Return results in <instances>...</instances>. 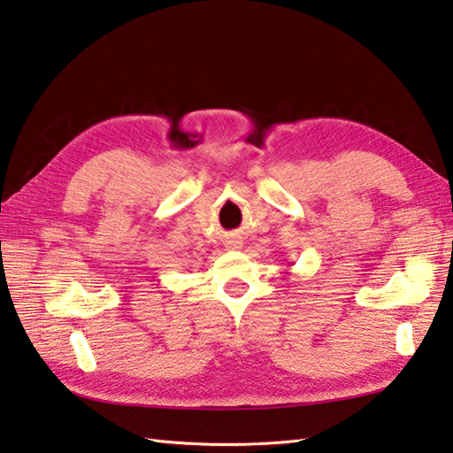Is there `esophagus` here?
<instances>
[{"label": "esophagus", "mask_w": 453, "mask_h": 453, "mask_svg": "<svg viewBox=\"0 0 453 453\" xmlns=\"http://www.w3.org/2000/svg\"><path fill=\"white\" fill-rule=\"evenodd\" d=\"M229 251H237V249H242V242H237V239H232V242H227L226 245Z\"/></svg>", "instance_id": "obj_1"}]
</instances>
